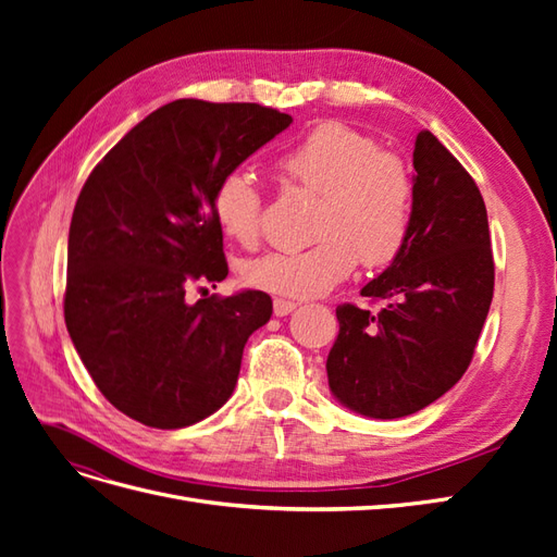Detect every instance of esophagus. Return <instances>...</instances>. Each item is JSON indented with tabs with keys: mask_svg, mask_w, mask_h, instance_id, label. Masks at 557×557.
<instances>
[{
	"mask_svg": "<svg viewBox=\"0 0 557 557\" xmlns=\"http://www.w3.org/2000/svg\"><path fill=\"white\" fill-rule=\"evenodd\" d=\"M299 305L297 301H290V299H274V315L276 318H283V315H288V313H293L295 309H297Z\"/></svg>",
	"mask_w": 557,
	"mask_h": 557,
	"instance_id": "esophagus-1",
	"label": "esophagus"
}]
</instances>
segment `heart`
Here are the masks:
<instances>
[{"mask_svg": "<svg viewBox=\"0 0 557 557\" xmlns=\"http://www.w3.org/2000/svg\"><path fill=\"white\" fill-rule=\"evenodd\" d=\"M293 183L320 195L315 246L269 250L244 264L246 285L269 295L309 299L346 281L358 260L391 264L407 246L413 211V181L395 153L344 123L311 127L278 156ZM213 218L227 239L256 244L262 223V193L244 170L221 176L213 190Z\"/></svg>", "mask_w": 557, "mask_h": 557, "instance_id": "b5f03b06", "label": "heart"}]
</instances>
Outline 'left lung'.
<instances>
[{"label": "left lung", "instance_id": "1", "mask_svg": "<svg viewBox=\"0 0 557 557\" xmlns=\"http://www.w3.org/2000/svg\"><path fill=\"white\" fill-rule=\"evenodd\" d=\"M413 211L407 246L369 281L372 313L336 309L327 356L332 395L367 418L411 416L462 379L493 301L487 213L474 178L430 129L413 146Z\"/></svg>", "mask_w": 557, "mask_h": 557}]
</instances>
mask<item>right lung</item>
I'll list each match as a JSON object with an SVG mask.
<instances>
[{
  "label": "right lung",
  "mask_w": 557,
  "mask_h": 557,
  "mask_svg": "<svg viewBox=\"0 0 557 557\" xmlns=\"http://www.w3.org/2000/svg\"><path fill=\"white\" fill-rule=\"evenodd\" d=\"M290 123L260 104L176 99L134 125L83 185L66 246V332L99 393L148 428H188L221 409L248 336L272 318L260 290L195 305L185 290L227 276L218 181Z\"/></svg>",
  "instance_id": "obj_1"
}]
</instances>
